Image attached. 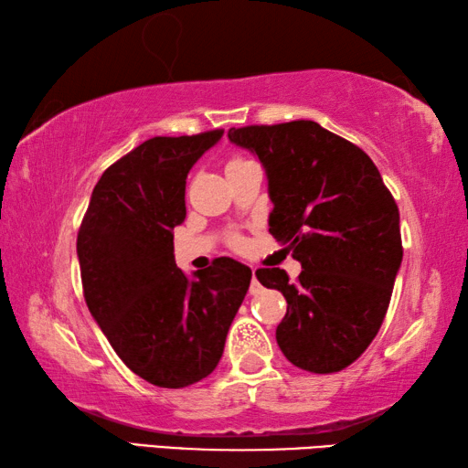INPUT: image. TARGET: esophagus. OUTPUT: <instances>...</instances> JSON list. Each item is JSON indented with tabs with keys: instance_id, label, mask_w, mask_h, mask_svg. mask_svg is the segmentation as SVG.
Segmentation results:
<instances>
[{
	"instance_id": "1",
	"label": "esophagus",
	"mask_w": 468,
	"mask_h": 468,
	"mask_svg": "<svg viewBox=\"0 0 468 468\" xmlns=\"http://www.w3.org/2000/svg\"><path fill=\"white\" fill-rule=\"evenodd\" d=\"M250 292L251 295H258V292H262V287H260V282L256 279V268H251V284H250Z\"/></svg>"
}]
</instances>
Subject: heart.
<instances>
[{
  "instance_id": "1",
  "label": "heart",
  "mask_w": 468,
  "mask_h": 468,
  "mask_svg": "<svg viewBox=\"0 0 468 468\" xmlns=\"http://www.w3.org/2000/svg\"><path fill=\"white\" fill-rule=\"evenodd\" d=\"M237 161H239V158H235V161H231V163H237Z\"/></svg>"
}]
</instances>
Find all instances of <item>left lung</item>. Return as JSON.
<instances>
[{
  "mask_svg": "<svg viewBox=\"0 0 468 468\" xmlns=\"http://www.w3.org/2000/svg\"><path fill=\"white\" fill-rule=\"evenodd\" d=\"M227 136L262 163L274 204L268 231L303 268L297 282L281 268L256 271L287 299L276 343L312 374L345 369L390 303L402 262L399 206L374 161L320 123L248 125Z\"/></svg>",
  "mask_w": 468,
  "mask_h": 468,
  "instance_id": "1",
  "label": "left lung"
}]
</instances>
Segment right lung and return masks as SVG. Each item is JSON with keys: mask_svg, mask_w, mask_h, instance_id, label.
<instances>
[{"mask_svg": "<svg viewBox=\"0 0 468 468\" xmlns=\"http://www.w3.org/2000/svg\"><path fill=\"white\" fill-rule=\"evenodd\" d=\"M220 138L223 130L142 142L102 173L78 231L94 322L125 366L158 388H186L215 371L250 289L251 271L233 258L187 276L173 256L187 173Z\"/></svg>", "mask_w": 468, "mask_h": 468, "instance_id": "obj_1", "label": "right lung"}]
</instances>
